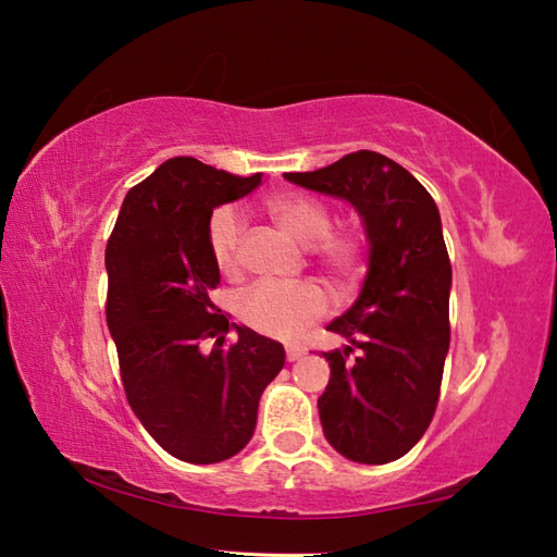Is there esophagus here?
Listing matches in <instances>:
<instances>
[{
  "label": "esophagus",
  "mask_w": 557,
  "mask_h": 557,
  "mask_svg": "<svg viewBox=\"0 0 557 557\" xmlns=\"http://www.w3.org/2000/svg\"><path fill=\"white\" fill-rule=\"evenodd\" d=\"M304 357V349L301 347H287V361H297Z\"/></svg>",
  "instance_id": "obj_1"
}]
</instances>
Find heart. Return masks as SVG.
I'll return each instance as SVG.
<instances>
[{
	"label": "heart",
	"mask_w": 557,
	"mask_h": 557,
	"mask_svg": "<svg viewBox=\"0 0 557 557\" xmlns=\"http://www.w3.org/2000/svg\"><path fill=\"white\" fill-rule=\"evenodd\" d=\"M268 215L301 246H311L313 260L330 282L349 285L363 270L366 242L357 230L330 232L333 215L321 200L301 194H280L265 200ZM208 251L222 275L234 277L242 270L244 222L239 212L222 206L208 220ZM327 311L325 292L315 282H258L236 299V315L260 335L294 339L304 327Z\"/></svg>",
	"instance_id": "1"
}]
</instances>
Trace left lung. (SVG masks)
Segmentation results:
<instances>
[{"label": "left lung", "mask_w": 557, "mask_h": 557, "mask_svg": "<svg viewBox=\"0 0 557 557\" xmlns=\"http://www.w3.org/2000/svg\"><path fill=\"white\" fill-rule=\"evenodd\" d=\"M285 176L349 200L363 220L369 275L351 309L327 325L349 345L323 351L330 381L318 413L342 457L387 465L421 441L441 397L453 285L441 212L401 164L373 150Z\"/></svg>", "instance_id": "left-lung-1"}]
</instances>
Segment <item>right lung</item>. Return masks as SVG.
<instances>
[{
	"instance_id": "1",
	"label": "right lung",
	"mask_w": 557,
	"mask_h": 557,
	"mask_svg": "<svg viewBox=\"0 0 557 557\" xmlns=\"http://www.w3.org/2000/svg\"><path fill=\"white\" fill-rule=\"evenodd\" d=\"M260 180L172 158L126 194L104 248V313L128 405L164 453L191 465H215L246 447L258 399L285 366L280 342L230 325L210 301L220 270L208 251V220ZM230 326L240 337L224 348ZM206 338L216 339L210 352L199 349Z\"/></svg>"
}]
</instances>
